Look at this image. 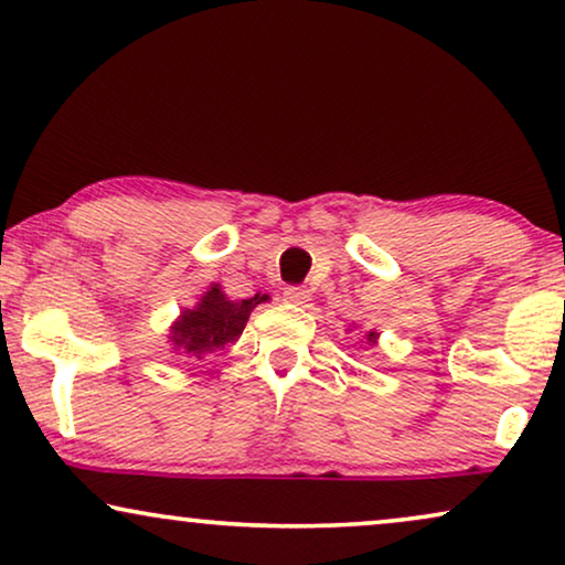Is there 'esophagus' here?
I'll return each instance as SVG.
<instances>
[{"instance_id":"esophagus-1","label":"esophagus","mask_w":565,"mask_h":565,"mask_svg":"<svg viewBox=\"0 0 565 565\" xmlns=\"http://www.w3.org/2000/svg\"><path fill=\"white\" fill-rule=\"evenodd\" d=\"M309 290L306 288H298V285H288V288L282 290V300L285 303H292V306H306L309 303Z\"/></svg>"}]
</instances>
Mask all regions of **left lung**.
<instances>
[{
  "instance_id": "1",
  "label": "left lung",
  "mask_w": 565,
  "mask_h": 565,
  "mask_svg": "<svg viewBox=\"0 0 565 565\" xmlns=\"http://www.w3.org/2000/svg\"><path fill=\"white\" fill-rule=\"evenodd\" d=\"M376 332H369V334H365V340H369V345H376Z\"/></svg>"
}]
</instances>
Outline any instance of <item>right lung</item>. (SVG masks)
I'll return each mask as SVG.
<instances>
[{"label": "right lung", "instance_id": "obj_1", "mask_svg": "<svg viewBox=\"0 0 565 565\" xmlns=\"http://www.w3.org/2000/svg\"><path fill=\"white\" fill-rule=\"evenodd\" d=\"M265 300L269 298L262 292L246 300H231L220 290V285H212L194 309L181 311L179 321H173L168 340L173 342V350H181L186 355H207L212 350L225 348L228 342H236L244 332L248 313Z\"/></svg>", "mask_w": 565, "mask_h": 565}]
</instances>
